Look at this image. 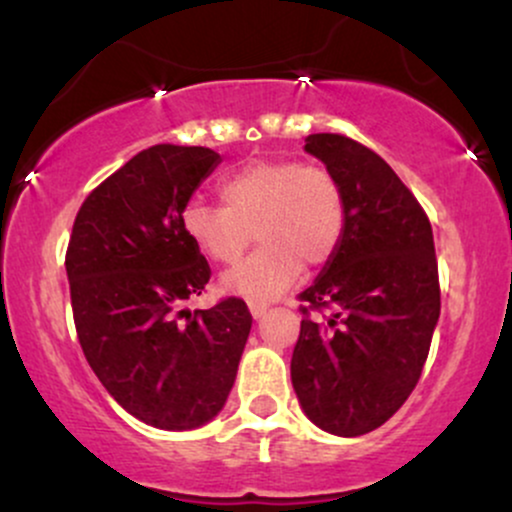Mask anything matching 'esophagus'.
Returning a JSON list of instances; mask_svg holds the SVG:
<instances>
[{
	"label": "esophagus",
	"instance_id": "1",
	"mask_svg": "<svg viewBox=\"0 0 512 512\" xmlns=\"http://www.w3.org/2000/svg\"><path fill=\"white\" fill-rule=\"evenodd\" d=\"M248 305H250V313H252V317H255V320H260V317H264V313H267V303L250 301Z\"/></svg>",
	"mask_w": 512,
	"mask_h": 512
}]
</instances>
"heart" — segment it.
<instances>
[{
    "label": "heart",
    "instance_id": "b5f03b06",
    "mask_svg": "<svg viewBox=\"0 0 512 512\" xmlns=\"http://www.w3.org/2000/svg\"><path fill=\"white\" fill-rule=\"evenodd\" d=\"M223 207L190 202L182 231L216 264H231L250 245L262 248L221 276V289L255 303L279 298L308 267L337 255L346 231V199L325 166L276 158L252 161L219 182Z\"/></svg>",
    "mask_w": 512,
    "mask_h": 512
}]
</instances>
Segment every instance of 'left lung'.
<instances>
[{"label": "left lung", "instance_id": "left-lung-1", "mask_svg": "<svg viewBox=\"0 0 512 512\" xmlns=\"http://www.w3.org/2000/svg\"><path fill=\"white\" fill-rule=\"evenodd\" d=\"M305 151L337 175L346 231L305 303L291 383L310 421L356 438L407 402L440 317L438 262L426 211L375 151L310 134ZM308 309L325 312L310 318Z\"/></svg>", "mask_w": 512, "mask_h": 512}]
</instances>
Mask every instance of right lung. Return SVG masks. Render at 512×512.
<instances>
[{"label":"right lung","mask_w":512,"mask_h":512,"mask_svg":"<svg viewBox=\"0 0 512 512\" xmlns=\"http://www.w3.org/2000/svg\"><path fill=\"white\" fill-rule=\"evenodd\" d=\"M219 163L204 146L144 149L86 197L69 238L64 267L88 366L122 409L163 431L219 414L252 327L240 298L182 310L211 276L182 211Z\"/></svg>","instance_id":"obj_1"}]
</instances>
